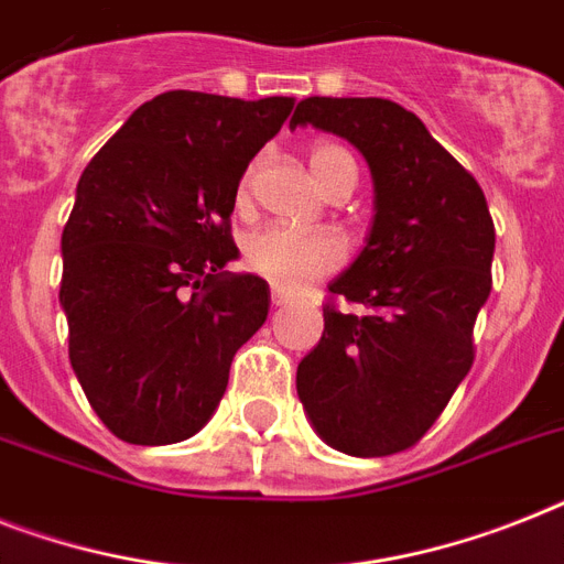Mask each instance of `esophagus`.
<instances>
[{
	"mask_svg": "<svg viewBox=\"0 0 564 564\" xmlns=\"http://www.w3.org/2000/svg\"><path fill=\"white\" fill-rule=\"evenodd\" d=\"M290 301H292V295H286V292L274 290V286H272V306H274V310H281V306H286Z\"/></svg>",
	"mask_w": 564,
	"mask_h": 564,
	"instance_id": "34e87169",
	"label": "esophagus"
}]
</instances>
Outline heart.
<instances>
[{
    "label": "heart",
    "instance_id": "obj_1",
    "mask_svg": "<svg viewBox=\"0 0 564 564\" xmlns=\"http://www.w3.org/2000/svg\"><path fill=\"white\" fill-rule=\"evenodd\" d=\"M310 171L322 182L324 191H333L345 178H356L354 155L338 144L322 141L310 150ZM258 162H251L237 185V203L246 205L254 185ZM347 260V242L333 231H292L283 226L260 228L242 242V263L274 290L297 292L310 283L322 281Z\"/></svg>",
    "mask_w": 564,
    "mask_h": 564
}]
</instances>
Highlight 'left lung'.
<instances>
[{
	"label": "left lung",
	"mask_w": 564,
	"mask_h": 564,
	"mask_svg": "<svg viewBox=\"0 0 564 564\" xmlns=\"http://www.w3.org/2000/svg\"><path fill=\"white\" fill-rule=\"evenodd\" d=\"M306 123L365 155L373 223L359 258L329 283L361 313L324 306L322 341L297 365V397L327 446L397 455L432 429L473 368L496 226L473 173L400 104L306 98L290 127Z\"/></svg>",
	"instance_id": "obj_1"
}]
</instances>
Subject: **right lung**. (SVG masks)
Segmentation results:
<instances>
[{
	"mask_svg": "<svg viewBox=\"0 0 564 564\" xmlns=\"http://www.w3.org/2000/svg\"><path fill=\"white\" fill-rule=\"evenodd\" d=\"M295 98L164 91L95 153L63 228L68 359L95 414L135 446L194 437L231 359L269 315V283L226 272L249 162Z\"/></svg>",
	"mask_w": 564,
	"mask_h": 564,
	"instance_id": "add662e5",
	"label": "right lung"
}]
</instances>
